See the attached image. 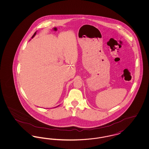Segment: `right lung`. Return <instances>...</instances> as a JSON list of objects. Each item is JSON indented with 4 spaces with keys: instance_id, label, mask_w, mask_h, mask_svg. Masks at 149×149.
<instances>
[{
    "instance_id": "right-lung-1",
    "label": "right lung",
    "mask_w": 149,
    "mask_h": 149,
    "mask_svg": "<svg viewBox=\"0 0 149 149\" xmlns=\"http://www.w3.org/2000/svg\"><path fill=\"white\" fill-rule=\"evenodd\" d=\"M36 32L35 33H34V35H33V36H32V38H33V37H35V36L36 35ZM57 106V107H58Z\"/></svg>"
}]
</instances>
